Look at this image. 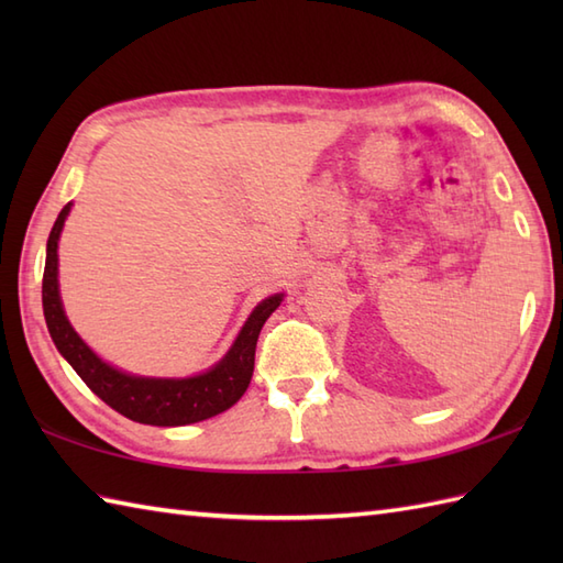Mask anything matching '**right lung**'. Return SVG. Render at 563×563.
<instances>
[{"mask_svg": "<svg viewBox=\"0 0 563 563\" xmlns=\"http://www.w3.org/2000/svg\"><path fill=\"white\" fill-rule=\"evenodd\" d=\"M71 202L59 210L47 236V256L43 271V314L47 331L65 355V361L75 367V373L87 382V387L135 423L147 426H188L206 421L230 409L246 391L251 375H254V355L258 333L266 319L280 307L283 295H273L263 300L244 329L239 331L234 345L222 361L208 373L186 379H154V377H133L121 369L111 367L97 357L77 331L69 327L63 302L57 290V239L69 214Z\"/></svg>", "mask_w": 563, "mask_h": 563, "instance_id": "obj_1", "label": "right lung"}]
</instances>
